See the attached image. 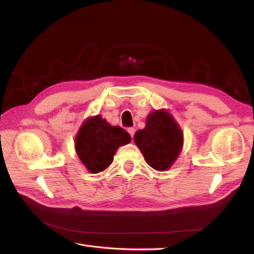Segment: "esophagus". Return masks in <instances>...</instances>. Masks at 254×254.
<instances>
[{
    "label": "esophagus",
    "mask_w": 254,
    "mask_h": 254,
    "mask_svg": "<svg viewBox=\"0 0 254 254\" xmlns=\"http://www.w3.org/2000/svg\"><path fill=\"white\" fill-rule=\"evenodd\" d=\"M127 131L129 132L130 136H131V139H132L133 135H134V132H135V129H134V128H132V127H130V128H128V129H127Z\"/></svg>",
    "instance_id": "obj_1"
}]
</instances>
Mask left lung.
I'll return each mask as SVG.
<instances>
[{
	"instance_id": "1",
	"label": "left lung",
	"mask_w": 254,
	"mask_h": 254,
	"mask_svg": "<svg viewBox=\"0 0 254 254\" xmlns=\"http://www.w3.org/2000/svg\"><path fill=\"white\" fill-rule=\"evenodd\" d=\"M182 131L166 111L152 112L146 121L145 129L134 135V142L152 168L165 171L179 156L182 147Z\"/></svg>"
}]
</instances>
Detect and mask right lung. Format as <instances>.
<instances>
[{
    "label": "right lung",
    "mask_w": 254,
    "mask_h": 254,
    "mask_svg": "<svg viewBox=\"0 0 254 254\" xmlns=\"http://www.w3.org/2000/svg\"><path fill=\"white\" fill-rule=\"evenodd\" d=\"M130 141V134L122 127L110 126L102 117L96 115L81 126L75 145L83 165L95 174L106 170L112 163L120 146Z\"/></svg>",
    "instance_id": "obj_1"
}]
</instances>
